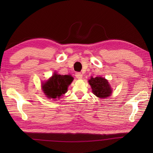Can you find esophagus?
Listing matches in <instances>:
<instances>
[{"mask_svg":"<svg viewBox=\"0 0 153 153\" xmlns=\"http://www.w3.org/2000/svg\"><path fill=\"white\" fill-rule=\"evenodd\" d=\"M76 77L77 79H82L83 77V75L82 73L77 72V73H76Z\"/></svg>","mask_w":153,"mask_h":153,"instance_id":"34e87169","label":"esophagus"}]
</instances>
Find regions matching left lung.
I'll list each match as a JSON object with an SVG mask.
<instances>
[{"instance_id":"left-lung-1","label":"left lung","mask_w":153,"mask_h":153,"mask_svg":"<svg viewBox=\"0 0 153 153\" xmlns=\"http://www.w3.org/2000/svg\"><path fill=\"white\" fill-rule=\"evenodd\" d=\"M92 88V92L99 98L106 99L111 95L112 90L108 80L102 77H91L88 81Z\"/></svg>"}]
</instances>
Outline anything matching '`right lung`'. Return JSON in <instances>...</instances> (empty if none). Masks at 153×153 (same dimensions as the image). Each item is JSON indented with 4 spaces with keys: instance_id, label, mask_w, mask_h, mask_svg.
<instances>
[{
    "instance_id": "add662e5",
    "label": "right lung",
    "mask_w": 153,
    "mask_h": 153,
    "mask_svg": "<svg viewBox=\"0 0 153 153\" xmlns=\"http://www.w3.org/2000/svg\"><path fill=\"white\" fill-rule=\"evenodd\" d=\"M74 78L70 75H60L54 73L46 82L42 83V89L48 99L57 100L66 93L68 87Z\"/></svg>"
}]
</instances>
